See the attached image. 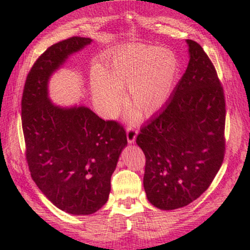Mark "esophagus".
<instances>
[{
	"label": "esophagus",
	"mask_w": 250,
	"mask_h": 250,
	"mask_svg": "<svg viewBox=\"0 0 250 250\" xmlns=\"http://www.w3.org/2000/svg\"><path fill=\"white\" fill-rule=\"evenodd\" d=\"M136 134H138V131L134 127H127L126 128V138H127V142L129 145L134 143L136 139Z\"/></svg>",
	"instance_id": "obj_1"
}]
</instances>
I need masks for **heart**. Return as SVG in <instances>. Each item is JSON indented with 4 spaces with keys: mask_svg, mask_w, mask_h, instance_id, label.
Returning a JSON list of instances; mask_svg holds the SVG:
<instances>
[{
    "mask_svg": "<svg viewBox=\"0 0 250 250\" xmlns=\"http://www.w3.org/2000/svg\"><path fill=\"white\" fill-rule=\"evenodd\" d=\"M179 76V60L169 49L146 44H129L105 56L92 80V98L99 112L112 118L121 110L126 88L133 122L138 110L150 118L168 102Z\"/></svg>",
    "mask_w": 250,
    "mask_h": 250,
    "instance_id": "1",
    "label": "heart"
}]
</instances>
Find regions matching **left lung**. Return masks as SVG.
Returning a JSON list of instances; mask_svg holds the SVG:
<instances>
[{
    "label": "left lung",
    "instance_id": "8db88e82",
    "mask_svg": "<svg viewBox=\"0 0 250 250\" xmlns=\"http://www.w3.org/2000/svg\"><path fill=\"white\" fill-rule=\"evenodd\" d=\"M187 43L189 64L173 97L136 136L146 156V198L163 210L199 198L220 170L225 152L223 87L203 47L192 40Z\"/></svg>",
    "mask_w": 250,
    "mask_h": 250
}]
</instances>
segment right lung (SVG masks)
I'll use <instances>...</instances> for the list:
<instances>
[{"instance_id":"obj_1","label":"right lung","mask_w":250,"mask_h":250,"mask_svg":"<svg viewBox=\"0 0 250 250\" xmlns=\"http://www.w3.org/2000/svg\"><path fill=\"white\" fill-rule=\"evenodd\" d=\"M74 36L53 44L34 63L21 99L26 159L39 189L59 209L90 215L107 203L126 132L85 105L60 107L49 99L50 77L73 53L91 44Z\"/></svg>"}]
</instances>
